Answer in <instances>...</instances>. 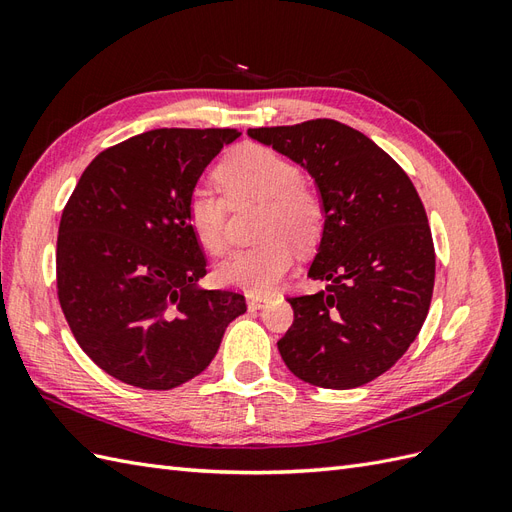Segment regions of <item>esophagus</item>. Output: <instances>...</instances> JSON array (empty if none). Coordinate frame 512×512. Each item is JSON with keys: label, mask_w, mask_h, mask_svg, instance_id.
Returning a JSON list of instances; mask_svg holds the SVG:
<instances>
[{"label": "esophagus", "mask_w": 512, "mask_h": 512, "mask_svg": "<svg viewBox=\"0 0 512 512\" xmlns=\"http://www.w3.org/2000/svg\"><path fill=\"white\" fill-rule=\"evenodd\" d=\"M265 294H247V305H250V309H258L262 303H265Z\"/></svg>", "instance_id": "34e87169"}]
</instances>
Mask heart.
Wrapping results in <instances>:
<instances>
[{
  "label": "heart",
  "instance_id": "heart-1",
  "mask_svg": "<svg viewBox=\"0 0 512 512\" xmlns=\"http://www.w3.org/2000/svg\"><path fill=\"white\" fill-rule=\"evenodd\" d=\"M215 181L230 205L260 200L256 232L258 245L235 252L215 271L222 286L262 292L273 286L292 265V244L312 247L322 232L324 211L314 190L303 183L301 168L265 145H245L232 151L215 168ZM213 190H196L185 203L196 241L211 254L226 250L228 205Z\"/></svg>",
  "mask_w": 512,
  "mask_h": 512
}]
</instances>
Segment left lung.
Masks as SVG:
<instances>
[{
	"label": "left lung",
	"instance_id": "obj_1",
	"mask_svg": "<svg viewBox=\"0 0 512 512\" xmlns=\"http://www.w3.org/2000/svg\"><path fill=\"white\" fill-rule=\"evenodd\" d=\"M314 177L324 228L309 267L329 286L288 297L277 342L286 367L322 389H356L389 371L429 312L436 252L410 177L363 132L335 119L247 130Z\"/></svg>",
	"mask_w": 512,
	"mask_h": 512
}]
</instances>
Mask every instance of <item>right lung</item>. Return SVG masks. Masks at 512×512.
<instances>
[{"label": "right lung", "instance_id": "add662e5", "mask_svg": "<svg viewBox=\"0 0 512 512\" xmlns=\"http://www.w3.org/2000/svg\"><path fill=\"white\" fill-rule=\"evenodd\" d=\"M241 132L160 128L94 158L61 213L57 297L83 352L108 376L168 391L205 371L245 297L198 288L207 260L185 203Z\"/></svg>", "mask_w": 512, "mask_h": 512}]
</instances>
